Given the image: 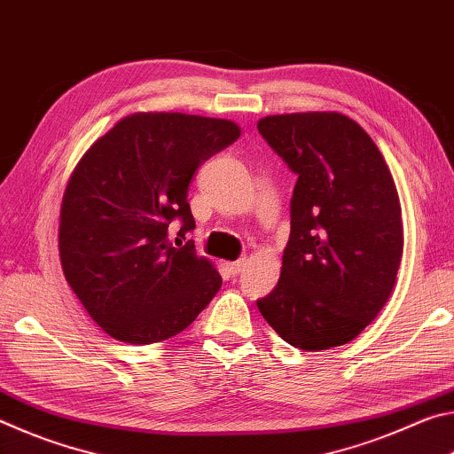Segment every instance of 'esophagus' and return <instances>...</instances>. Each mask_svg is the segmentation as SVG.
Wrapping results in <instances>:
<instances>
[{
	"instance_id": "esophagus-1",
	"label": "esophagus",
	"mask_w": 454,
	"mask_h": 454,
	"mask_svg": "<svg viewBox=\"0 0 454 454\" xmlns=\"http://www.w3.org/2000/svg\"><path fill=\"white\" fill-rule=\"evenodd\" d=\"M244 266H246V258H242V260H236V262H226L228 272L232 274V276H238V274H240V272L244 270Z\"/></svg>"
}]
</instances>
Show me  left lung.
Masks as SVG:
<instances>
[{
	"mask_svg": "<svg viewBox=\"0 0 454 454\" xmlns=\"http://www.w3.org/2000/svg\"><path fill=\"white\" fill-rule=\"evenodd\" d=\"M258 132L298 176L280 280L258 310L292 347H340L393 294L404 244L395 180L372 137L342 114L266 116Z\"/></svg>",
	"mask_w": 454,
	"mask_h": 454,
	"instance_id": "8db88e82",
	"label": "left lung"
}]
</instances>
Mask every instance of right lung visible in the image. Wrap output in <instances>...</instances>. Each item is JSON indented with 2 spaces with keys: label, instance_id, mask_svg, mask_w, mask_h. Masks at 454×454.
<instances>
[{
  "label": "right lung",
  "instance_id": "add662e5",
  "mask_svg": "<svg viewBox=\"0 0 454 454\" xmlns=\"http://www.w3.org/2000/svg\"><path fill=\"white\" fill-rule=\"evenodd\" d=\"M238 137L230 120L132 114L75 166L61 200L59 260L83 309L112 338L166 340L216 296V268L196 256L194 242L182 244L196 228L188 186ZM176 227L180 249L169 240Z\"/></svg>",
  "mask_w": 454,
  "mask_h": 454
}]
</instances>
